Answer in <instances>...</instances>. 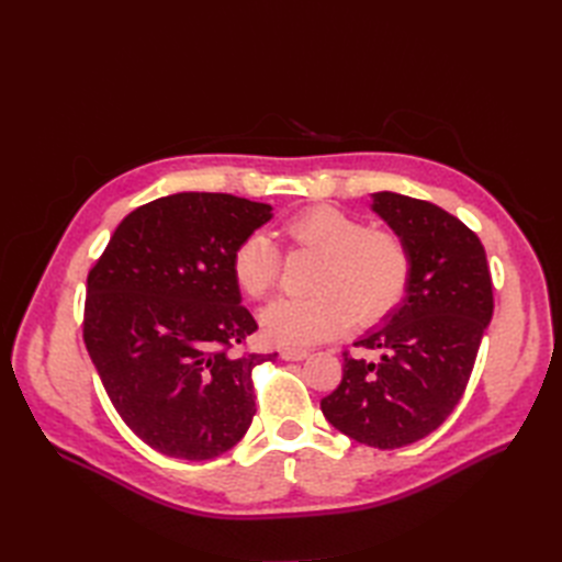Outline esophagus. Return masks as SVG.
Listing matches in <instances>:
<instances>
[{
	"instance_id": "esophagus-1",
	"label": "esophagus",
	"mask_w": 562,
	"mask_h": 562,
	"mask_svg": "<svg viewBox=\"0 0 562 562\" xmlns=\"http://www.w3.org/2000/svg\"><path fill=\"white\" fill-rule=\"evenodd\" d=\"M310 356L307 349H295V347H283L281 349V359L283 361H304Z\"/></svg>"
}]
</instances>
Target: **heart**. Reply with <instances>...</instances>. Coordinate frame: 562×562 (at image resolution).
<instances>
[{
	"label": "heart",
	"instance_id": "b5f03b06",
	"mask_svg": "<svg viewBox=\"0 0 562 562\" xmlns=\"http://www.w3.org/2000/svg\"><path fill=\"white\" fill-rule=\"evenodd\" d=\"M281 239L293 250L321 255L310 297H279L262 310V335L271 345L302 347L356 326H372L394 312L407 293L413 258L389 229L330 206H314L285 220ZM232 274L250 300L274 291L281 252L265 234H250L232 252Z\"/></svg>",
	"mask_w": 562,
	"mask_h": 562
}]
</instances>
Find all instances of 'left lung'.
Returning a JSON list of instances; mask_svg holds the SVG:
<instances>
[{
  "mask_svg": "<svg viewBox=\"0 0 562 562\" xmlns=\"http://www.w3.org/2000/svg\"><path fill=\"white\" fill-rule=\"evenodd\" d=\"M372 211L411 250V285L384 326L353 342L380 359L345 351L321 411L359 443L394 450L436 431L464 396L495 300L485 248L462 220L394 192L372 194Z\"/></svg>",
  "mask_w": 562,
  "mask_h": 562,
  "instance_id": "1",
  "label": "left lung"
}]
</instances>
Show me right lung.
<instances>
[{"mask_svg": "<svg viewBox=\"0 0 562 562\" xmlns=\"http://www.w3.org/2000/svg\"><path fill=\"white\" fill-rule=\"evenodd\" d=\"M271 206L180 192L128 213L87 279L83 345L114 411L143 443L203 462L234 448L255 415L252 370L236 353L258 330L232 252Z\"/></svg>", "mask_w": 562, "mask_h": 562, "instance_id": "right-lung-1", "label": "right lung"}]
</instances>
